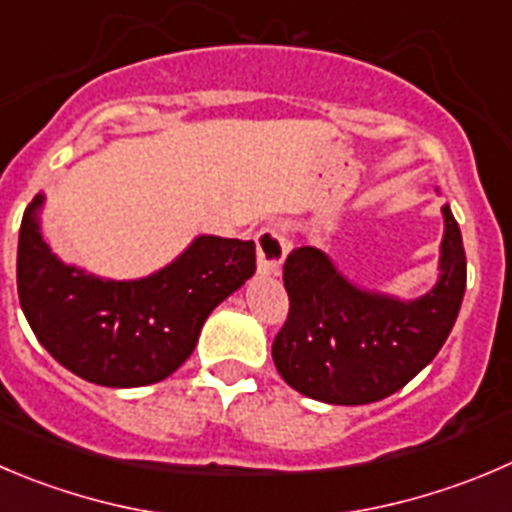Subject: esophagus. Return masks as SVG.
Masks as SVG:
<instances>
[{
    "instance_id": "1",
    "label": "esophagus",
    "mask_w": 512,
    "mask_h": 512,
    "mask_svg": "<svg viewBox=\"0 0 512 512\" xmlns=\"http://www.w3.org/2000/svg\"><path fill=\"white\" fill-rule=\"evenodd\" d=\"M256 253H259V271L261 274H279L289 253V241L286 233L276 226H266L256 233Z\"/></svg>"
}]
</instances>
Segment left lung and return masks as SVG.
<instances>
[{
    "label": "left lung",
    "mask_w": 512,
    "mask_h": 512,
    "mask_svg": "<svg viewBox=\"0 0 512 512\" xmlns=\"http://www.w3.org/2000/svg\"><path fill=\"white\" fill-rule=\"evenodd\" d=\"M442 216L440 276L412 301L359 289L314 246L289 253V316L271 347L289 387L329 405H369L405 387L437 357L467 281L460 226L450 206H442Z\"/></svg>",
    "instance_id": "obj_1"
}]
</instances>
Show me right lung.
Returning <instances> with one entry per match:
<instances>
[{"mask_svg": "<svg viewBox=\"0 0 512 512\" xmlns=\"http://www.w3.org/2000/svg\"><path fill=\"white\" fill-rule=\"evenodd\" d=\"M42 206L40 193L19 226V304L42 347L92 384L143 387L170 377L193 354L208 314L256 271L253 241L198 236L145 279H100L52 253Z\"/></svg>", "mask_w": 512, "mask_h": 512, "instance_id": "add662e5", "label": "right lung"}]
</instances>
